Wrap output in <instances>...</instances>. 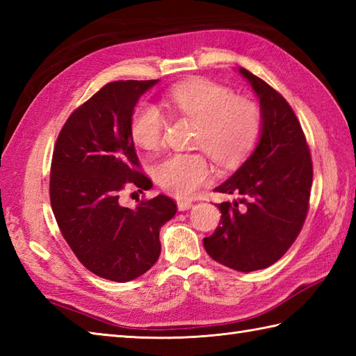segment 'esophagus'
<instances>
[{
	"label": "esophagus",
	"instance_id": "esophagus-1",
	"mask_svg": "<svg viewBox=\"0 0 356 356\" xmlns=\"http://www.w3.org/2000/svg\"><path fill=\"white\" fill-rule=\"evenodd\" d=\"M191 207H193V202L191 200H179L177 202L179 211H186V209H190Z\"/></svg>",
	"mask_w": 356,
	"mask_h": 356
}]
</instances>
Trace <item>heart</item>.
<instances>
[{
	"label": "heart",
	"mask_w": 356,
	"mask_h": 356,
	"mask_svg": "<svg viewBox=\"0 0 356 356\" xmlns=\"http://www.w3.org/2000/svg\"><path fill=\"white\" fill-rule=\"evenodd\" d=\"M166 102L180 116L199 120L194 145L220 165L241 161L260 138L263 118L254 101L237 97L228 87L209 79L180 82L166 93ZM166 128L163 111L153 102L136 105L130 133L136 145L157 149ZM154 176L166 193L188 199L207 185L213 170L202 153H172L154 166Z\"/></svg>",
	"instance_id": "heart-1"
}]
</instances>
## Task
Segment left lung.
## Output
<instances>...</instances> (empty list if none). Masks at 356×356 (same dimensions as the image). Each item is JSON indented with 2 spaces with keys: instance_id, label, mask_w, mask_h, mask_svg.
Instances as JSON below:
<instances>
[{
  "instance_id": "left-lung-1",
  "label": "left lung",
  "mask_w": 356,
  "mask_h": 356,
  "mask_svg": "<svg viewBox=\"0 0 356 356\" xmlns=\"http://www.w3.org/2000/svg\"><path fill=\"white\" fill-rule=\"evenodd\" d=\"M238 72L260 99V140L248 161L216 188L241 199L218 203L220 223L213 236L203 238V246L220 264L251 272L282 259L298 237L309 211L314 170L306 136L291 105L251 72Z\"/></svg>"
}]
</instances>
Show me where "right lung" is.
Listing matches in <instances>:
<instances>
[{
  "mask_svg": "<svg viewBox=\"0 0 356 356\" xmlns=\"http://www.w3.org/2000/svg\"><path fill=\"white\" fill-rule=\"evenodd\" d=\"M153 81L104 86L65 120L53 149L50 203L63 237L84 266L111 282L140 277L161 255L159 231L176 214L166 195L119 203L127 185L149 190L130 133L139 97Z\"/></svg>",
  "mask_w": 356,
  "mask_h": 356,
  "instance_id": "1",
  "label": "right lung"
}]
</instances>
